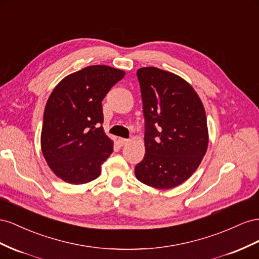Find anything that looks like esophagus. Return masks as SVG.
<instances>
[{"label": "esophagus", "mask_w": 259, "mask_h": 259, "mask_svg": "<svg viewBox=\"0 0 259 259\" xmlns=\"http://www.w3.org/2000/svg\"><path fill=\"white\" fill-rule=\"evenodd\" d=\"M118 142H119V144H120L121 146H123V145H125V144H127V143L129 142V139L119 138V139H118Z\"/></svg>", "instance_id": "1"}]
</instances>
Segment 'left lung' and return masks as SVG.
<instances>
[{"label": "left lung", "mask_w": 259, "mask_h": 259, "mask_svg": "<svg viewBox=\"0 0 259 259\" xmlns=\"http://www.w3.org/2000/svg\"><path fill=\"white\" fill-rule=\"evenodd\" d=\"M145 120V155L137 179L155 189H171L188 180L208 146L201 99L190 83L156 67L137 71Z\"/></svg>", "instance_id": "obj_1"}]
</instances>
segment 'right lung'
Listing matches in <instances>:
<instances>
[{"label":"right lung","mask_w":259,"mask_h":259,"mask_svg":"<svg viewBox=\"0 0 259 259\" xmlns=\"http://www.w3.org/2000/svg\"><path fill=\"white\" fill-rule=\"evenodd\" d=\"M124 76L105 65L70 73L51 93L43 115L41 150L51 170L71 184H83L101 175V165L113 153V141L102 123V101Z\"/></svg>","instance_id":"1"}]
</instances>
